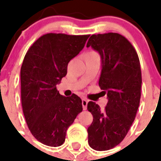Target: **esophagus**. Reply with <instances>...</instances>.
Segmentation results:
<instances>
[{
  "label": "esophagus",
  "mask_w": 161,
  "mask_h": 161,
  "mask_svg": "<svg viewBox=\"0 0 161 161\" xmlns=\"http://www.w3.org/2000/svg\"><path fill=\"white\" fill-rule=\"evenodd\" d=\"M88 101L87 100V99H85V98H83V99H82V105H83V110L87 109V105H88Z\"/></svg>",
  "instance_id": "esophagus-1"
}]
</instances>
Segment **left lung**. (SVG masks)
Masks as SVG:
<instances>
[{
	"instance_id": "1",
	"label": "left lung",
	"mask_w": 161,
	"mask_h": 161,
	"mask_svg": "<svg viewBox=\"0 0 161 161\" xmlns=\"http://www.w3.org/2000/svg\"><path fill=\"white\" fill-rule=\"evenodd\" d=\"M88 47L101 57L98 85L108 96L103 111L94 102H88V110L93 117L88 128V144L93 150L103 151L119 145L135 120L141 96V69L135 49L120 34L92 35Z\"/></svg>"
}]
</instances>
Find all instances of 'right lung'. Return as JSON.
<instances>
[{
	"label": "right lung",
	"instance_id": "obj_1",
	"mask_svg": "<svg viewBox=\"0 0 161 161\" xmlns=\"http://www.w3.org/2000/svg\"><path fill=\"white\" fill-rule=\"evenodd\" d=\"M88 36L45 34L32 44L24 58L21 105L31 135L43 145H63L68 127L83 110L78 95H61L56 85L65 77L68 63L84 47Z\"/></svg>",
	"mask_w": 161,
	"mask_h": 161
}]
</instances>
